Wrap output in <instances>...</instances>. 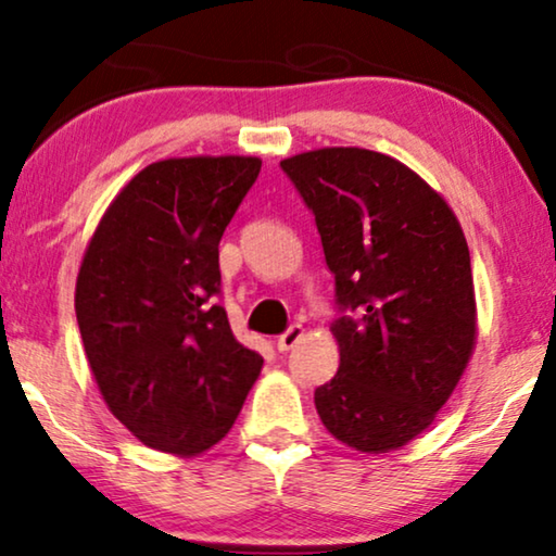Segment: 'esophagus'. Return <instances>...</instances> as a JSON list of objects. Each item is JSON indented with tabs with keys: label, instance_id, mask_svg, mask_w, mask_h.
I'll use <instances>...</instances> for the list:
<instances>
[{
	"label": "esophagus",
	"instance_id": "34e87169",
	"mask_svg": "<svg viewBox=\"0 0 556 556\" xmlns=\"http://www.w3.org/2000/svg\"><path fill=\"white\" fill-rule=\"evenodd\" d=\"M301 339H303V326L301 324H293L291 329H288L286 333H280V337H278V341H276L278 352H291V349L299 344Z\"/></svg>",
	"mask_w": 556,
	"mask_h": 556
}]
</instances>
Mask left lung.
Wrapping results in <instances>:
<instances>
[{
	"label": "left lung",
	"mask_w": 556,
	"mask_h": 556,
	"mask_svg": "<svg viewBox=\"0 0 556 556\" xmlns=\"http://www.w3.org/2000/svg\"><path fill=\"white\" fill-rule=\"evenodd\" d=\"M316 215L337 303L339 371L314 394L324 428L359 453H390L435 420L478 337L463 227L420 174L359 147L280 162Z\"/></svg>",
	"instance_id": "8db88e82"
}]
</instances>
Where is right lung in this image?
Masks as SVG:
<instances>
[{
    "mask_svg": "<svg viewBox=\"0 0 556 556\" xmlns=\"http://www.w3.org/2000/svg\"><path fill=\"white\" fill-rule=\"evenodd\" d=\"M257 156L162 159L103 212L75 280L98 390L143 445L200 455L238 420L263 356L219 293V238L261 174Z\"/></svg>",
    "mask_w": 556,
    "mask_h": 556,
    "instance_id": "add662e5",
    "label": "right lung"
}]
</instances>
